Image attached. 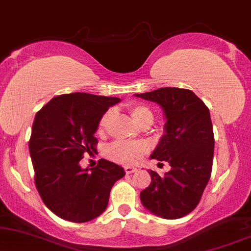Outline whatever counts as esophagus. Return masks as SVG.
<instances>
[{
  "instance_id": "1",
  "label": "esophagus",
  "mask_w": 251,
  "mask_h": 251,
  "mask_svg": "<svg viewBox=\"0 0 251 251\" xmlns=\"http://www.w3.org/2000/svg\"><path fill=\"white\" fill-rule=\"evenodd\" d=\"M125 170H126V174H133L137 171V168L135 167H125Z\"/></svg>"
}]
</instances>
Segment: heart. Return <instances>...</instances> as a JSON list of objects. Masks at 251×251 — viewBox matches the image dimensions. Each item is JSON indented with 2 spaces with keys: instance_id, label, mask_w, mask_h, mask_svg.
Segmentation results:
<instances>
[{
  "instance_id": "1",
  "label": "heart",
  "mask_w": 251,
  "mask_h": 251,
  "mask_svg": "<svg viewBox=\"0 0 251 251\" xmlns=\"http://www.w3.org/2000/svg\"><path fill=\"white\" fill-rule=\"evenodd\" d=\"M129 113L133 121L139 126H149L153 122V113L149 107L144 105H131L129 107ZM112 118V111H107L101 119L99 120L98 132H101L108 125L109 120ZM147 147L143 143H123L116 142L108 147L106 153L108 157L116 162L123 164H133L145 154Z\"/></svg>"
}]
</instances>
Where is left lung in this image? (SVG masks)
Instances as JSON below:
<instances>
[{"label": "left lung", "instance_id": "1", "mask_svg": "<svg viewBox=\"0 0 251 251\" xmlns=\"http://www.w3.org/2000/svg\"><path fill=\"white\" fill-rule=\"evenodd\" d=\"M135 96L163 109L164 133L151 159L171 167L164 176L147 170L152 181L140 192V201L157 217L181 218L194 210L210 179L215 147L210 113L187 89L160 88Z\"/></svg>", "mask_w": 251, "mask_h": 251}]
</instances>
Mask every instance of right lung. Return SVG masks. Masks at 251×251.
<instances>
[{"instance_id":"obj_1","label":"right lung","mask_w":251,"mask_h":251,"mask_svg":"<svg viewBox=\"0 0 251 251\" xmlns=\"http://www.w3.org/2000/svg\"><path fill=\"white\" fill-rule=\"evenodd\" d=\"M121 99L85 92L57 96L36 113L28 149L35 185L44 204L58 217L85 223L107 208L121 166L100 159L95 168L82 169L85 152L95 151L99 120Z\"/></svg>"}]
</instances>
